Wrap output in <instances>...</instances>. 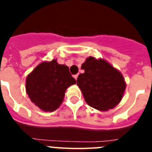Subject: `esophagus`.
I'll return each instance as SVG.
<instances>
[{"label": "esophagus", "instance_id": "esophagus-1", "mask_svg": "<svg viewBox=\"0 0 152 152\" xmlns=\"http://www.w3.org/2000/svg\"><path fill=\"white\" fill-rule=\"evenodd\" d=\"M77 77H78V75H74V77H75V80H77Z\"/></svg>", "mask_w": 152, "mask_h": 152}]
</instances>
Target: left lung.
Wrapping results in <instances>:
<instances>
[{
    "label": "left lung",
    "mask_w": 152,
    "mask_h": 152,
    "mask_svg": "<svg viewBox=\"0 0 152 152\" xmlns=\"http://www.w3.org/2000/svg\"><path fill=\"white\" fill-rule=\"evenodd\" d=\"M84 70L77 84L88 105L98 110L114 108L122 100L126 83L121 73L103 59L89 57L81 65Z\"/></svg>",
    "instance_id": "8db88e82"
}]
</instances>
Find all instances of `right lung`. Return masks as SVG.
<instances>
[{"mask_svg":"<svg viewBox=\"0 0 152 152\" xmlns=\"http://www.w3.org/2000/svg\"><path fill=\"white\" fill-rule=\"evenodd\" d=\"M76 80L64 64L56 60L42 62L26 77V90L31 101L42 110L52 112L62 103L67 88Z\"/></svg>","mask_w":152,"mask_h":152,"instance_id":"1","label":"right lung"}]
</instances>
